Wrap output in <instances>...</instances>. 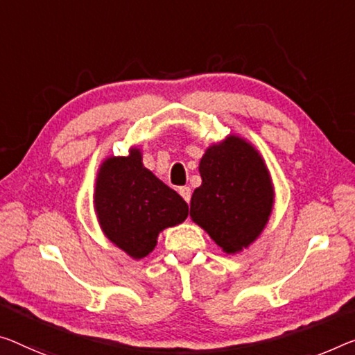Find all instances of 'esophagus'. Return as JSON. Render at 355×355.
Returning <instances> with one entry per match:
<instances>
[{
	"label": "esophagus",
	"instance_id": "esophagus-1",
	"mask_svg": "<svg viewBox=\"0 0 355 355\" xmlns=\"http://www.w3.org/2000/svg\"><path fill=\"white\" fill-rule=\"evenodd\" d=\"M179 193H181V196L187 201V203H190V196H192V190H190V187H187V185L179 187Z\"/></svg>",
	"mask_w": 355,
	"mask_h": 355
}]
</instances>
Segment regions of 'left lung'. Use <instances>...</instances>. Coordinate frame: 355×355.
Returning a JSON list of instances; mask_svg holds the SVG:
<instances>
[{"label":"left lung","mask_w":355,"mask_h":355,"mask_svg":"<svg viewBox=\"0 0 355 355\" xmlns=\"http://www.w3.org/2000/svg\"><path fill=\"white\" fill-rule=\"evenodd\" d=\"M201 185L190 200V217L223 252L248 249L263 232L275 205V187L263 157L244 138L228 135L200 160Z\"/></svg>","instance_id":"1"}]
</instances>
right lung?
Here are the masks:
<instances>
[{
  "instance_id": "right-lung-1",
  "label": "right lung",
  "mask_w": 355,
  "mask_h": 355,
  "mask_svg": "<svg viewBox=\"0 0 355 355\" xmlns=\"http://www.w3.org/2000/svg\"><path fill=\"white\" fill-rule=\"evenodd\" d=\"M94 208L105 236L135 260L147 257L159 233L189 216L182 196L144 168L138 147L127 157L112 155L101 163Z\"/></svg>"
}]
</instances>
